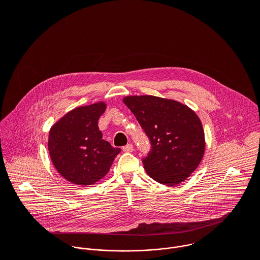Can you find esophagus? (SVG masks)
<instances>
[{
  "label": "esophagus",
  "mask_w": 260,
  "mask_h": 260,
  "mask_svg": "<svg viewBox=\"0 0 260 260\" xmlns=\"http://www.w3.org/2000/svg\"><path fill=\"white\" fill-rule=\"evenodd\" d=\"M133 150H134V147H133L132 144H128V145H126V146L123 147V151H124V152H132Z\"/></svg>",
  "instance_id": "obj_1"
}]
</instances>
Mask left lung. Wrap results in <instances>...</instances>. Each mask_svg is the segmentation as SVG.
Segmentation results:
<instances>
[{
	"mask_svg": "<svg viewBox=\"0 0 260 260\" xmlns=\"http://www.w3.org/2000/svg\"><path fill=\"white\" fill-rule=\"evenodd\" d=\"M125 105L135 115L151 142L142 162L158 183L175 186L200 164L205 151L202 123L184 104L151 95L127 96Z\"/></svg>",
	"mask_w": 260,
	"mask_h": 260,
	"instance_id": "obj_1",
	"label": "left lung"
}]
</instances>
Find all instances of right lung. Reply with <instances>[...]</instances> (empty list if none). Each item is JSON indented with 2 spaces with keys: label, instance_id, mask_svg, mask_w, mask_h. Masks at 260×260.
Here are the masks:
<instances>
[{
  "label": "right lung",
  "instance_id": "obj_1",
  "mask_svg": "<svg viewBox=\"0 0 260 260\" xmlns=\"http://www.w3.org/2000/svg\"><path fill=\"white\" fill-rule=\"evenodd\" d=\"M105 109L104 102L75 108L50 129L51 160L60 175L73 184L88 186L99 181L121 151L102 139L98 120Z\"/></svg>",
  "mask_w": 260,
  "mask_h": 260
}]
</instances>
